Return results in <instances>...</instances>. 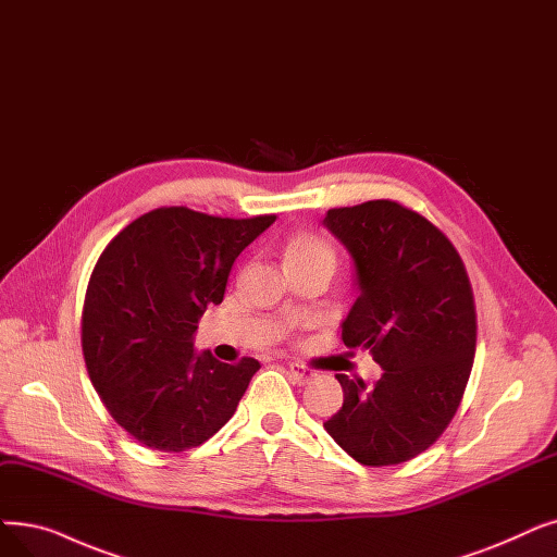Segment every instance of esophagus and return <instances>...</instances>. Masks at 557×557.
Instances as JSON below:
<instances>
[{
	"mask_svg": "<svg viewBox=\"0 0 557 557\" xmlns=\"http://www.w3.org/2000/svg\"><path fill=\"white\" fill-rule=\"evenodd\" d=\"M288 375H292V380L296 384H307L313 377V373L309 369H305L302 364H298V361H292V364H288Z\"/></svg>",
	"mask_w": 557,
	"mask_h": 557,
	"instance_id": "obj_1",
	"label": "esophagus"
}]
</instances>
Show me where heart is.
<instances>
[{"instance_id":"obj_1","label":"heart","mask_w":557,"mask_h":557,"mask_svg":"<svg viewBox=\"0 0 557 557\" xmlns=\"http://www.w3.org/2000/svg\"><path fill=\"white\" fill-rule=\"evenodd\" d=\"M317 259L334 261V250L330 248L327 240H323L319 234L296 232L286 238V246H284L286 265L302 263V261H317Z\"/></svg>"}]
</instances>
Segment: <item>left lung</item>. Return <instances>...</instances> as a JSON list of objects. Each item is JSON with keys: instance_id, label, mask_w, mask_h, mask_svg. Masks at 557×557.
<instances>
[{"instance_id": "obj_1", "label": "left lung", "mask_w": 557, "mask_h": 557, "mask_svg": "<svg viewBox=\"0 0 557 557\" xmlns=\"http://www.w3.org/2000/svg\"><path fill=\"white\" fill-rule=\"evenodd\" d=\"M323 225L355 261L344 344L371 350L384 371L375 384L336 373L344 405L323 425L359 465L407 462L442 437L471 375L478 325L465 261L394 200L330 209Z\"/></svg>"}]
</instances>
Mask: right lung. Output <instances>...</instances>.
Instances as JSON below:
<instances>
[{"label": "right lung", "instance_id": "right-lung-1", "mask_svg": "<svg viewBox=\"0 0 557 557\" xmlns=\"http://www.w3.org/2000/svg\"><path fill=\"white\" fill-rule=\"evenodd\" d=\"M275 213L221 219L186 207L143 213L95 263L82 348L109 414L143 446L182 453L236 412L259 361L225 364L193 350L209 305H221L234 259Z\"/></svg>", "mask_w": 557, "mask_h": 557}]
</instances>
